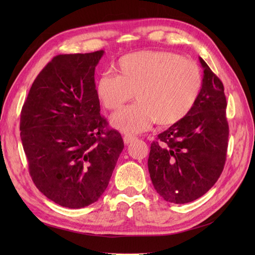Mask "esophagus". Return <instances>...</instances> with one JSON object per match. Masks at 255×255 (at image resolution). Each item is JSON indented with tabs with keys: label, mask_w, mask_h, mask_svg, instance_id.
Wrapping results in <instances>:
<instances>
[{
	"label": "esophagus",
	"mask_w": 255,
	"mask_h": 255,
	"mask_svg": "<svg viewBox=\"0 0 255 255\" xmlns=\"http://www.w3.org/2000/svg\"><path fill=\"white\" fill-rule=\"evenodd\" d=\"M135 139H136V137H134V136H130V135H125V136H123V141H125L126 144L130 143L132 141H134Z\"/></svg>",
	"instance_id": "1"
}]
</instances>
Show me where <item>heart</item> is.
Segmentation results:
<instances>
[{
  "mask_svg": "<svg viewBox=\"0 0 255 255\" xmlns=\"http://www.w3.org/2000/svg\"><path fill=\"white\" fill-rule=\"evenodd\" d=\"M118 75L105 73L97 96L105 109L119 110L133 98L138 103L114 114L111 125L128 134L148 129L152 123L172 126L186 117L202 88L198 66L175 53L141 51L119 59Z\"/></svg>",
  "mask_w": 255,
  "mask_h": 255,
  "instance_id": "heart-1",
  "label": "heart"
}]
</instances>
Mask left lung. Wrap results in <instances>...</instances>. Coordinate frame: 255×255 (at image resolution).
Listing matches in <instances>:
<instances>
[{
    "label": "left lung",
    "instance_id": "1",
    "mask_svg": "<svg viewBox=\"0 0 255 255\" xmlns=\"http://www.w3.org/2000/svg\"><path fill=\"white\" fill-rule=\"evenodd\" d=\"M202 88L186 117L151 143L148 168L153 186L165 201H195L217 182L226 164L229 125L221 81L205 61Z\"/></svg>",
    "mask_w": 255,
    "mask_h": 255
}]
</instances>
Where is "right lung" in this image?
<instances>
[{
    "label": "right lung",
    "instance_id": "add662e5",
    "mask_svg": "<svg viewBox=\"0 0 255 255\" xmlns=\"http://www.w3.org/2000/svg\"><path fill=\"white\" fill-rule=\"evenodd\" d=\"M104 51L54 57L38 74L22 107L21 140L36 187L56 204L98 201L125 144L105 129L95 70Z\"/></svg>",
    "mask_w": 255,
    "mask_h": 255
}]
</instances>
